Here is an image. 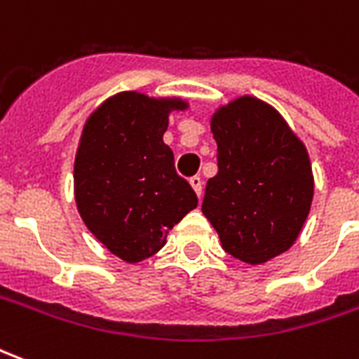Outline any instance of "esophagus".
I'll return each instance as SVG.
<instances>
[{
  "label": "esophagus",
  "instance_id": "34e87169",
  "mask_svg": "<svg viewBox=\"0 0 359 359\" xmlns=\"http://www.w3.org/2000/svg\"><path fill=\"white\" fill-rule=\"evenodd\" d=\"M190 187L194 188V192L198 194V198L202 196L203 182H202V179H200V177H192V179H190Z\"/></svg>",
  "mask_w": 359,
  "mask_h": 359
}]
</instances>
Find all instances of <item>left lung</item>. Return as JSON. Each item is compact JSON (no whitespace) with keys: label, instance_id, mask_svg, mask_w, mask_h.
<instances>
[{"label":"left lung","instance_id":"left-lung-1","mask_svg":"<svg viewBox=\"0 0 359 359\" xmlns=\"http://www.w3.org/2000/svg\"><path fill=\"white\" fill-rule=\"evenodd\" d=\"M219 171L202 211L221 246L244 264L285 254L300 236L313 200L306 144L285 117L256 95H241L211 115Z\"/></svg>","mask_w":359,"mask_h":359}]
</instances>
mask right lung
Instances as JSON below:
<instances>
[{"mask_svg": "<svg viewBox=\"0 0 359 359\" xmlns=\"http://www.w3.org/2000/svg\"><path fill=\"white\" fill-rule=\"evenodd\" d=\"M182 97L118 92L92 111L74 157V202L84 225L126 264H140L165 246L167 233L198 205L175 171L163 142Z\"/></svg>", "mask_w": 359, "mask_h": 359, "instance_id": "add662e5", "label": "right lung"}]
</instances>
